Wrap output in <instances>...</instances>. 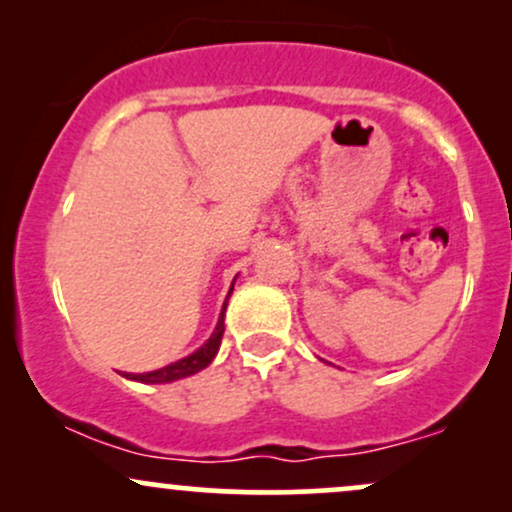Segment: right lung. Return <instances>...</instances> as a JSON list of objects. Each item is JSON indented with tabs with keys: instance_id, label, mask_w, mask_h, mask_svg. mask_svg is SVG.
Segmentation results:
<instances>
[{
	"instance_id": "obj_1",
	"label": "right lung",
	"mask_w": 512,
	"mask_h": 512,
	"mask_svg": "<svg viewBox=\"0 0 512 512\" xmlns=\"http://www.w3.org/2000/svg\"><path fill=\"white\" fill-rule=\"evenodd\" d=\"M231 293H233V284H231V291H228L226 301H223L219 322H216L214 332H211V337L202 346H199L197 351H192L190 356L168 363V366H163V368L149 370V373H122V378L134 380V383H144V385H166V383H175V380L190 378V375H195V373H199V370L207 368L209 363L214 361V356L219 354L221 337H223V317H226V305H228V298H231Z\"/></svg>"
}]
</instances>
